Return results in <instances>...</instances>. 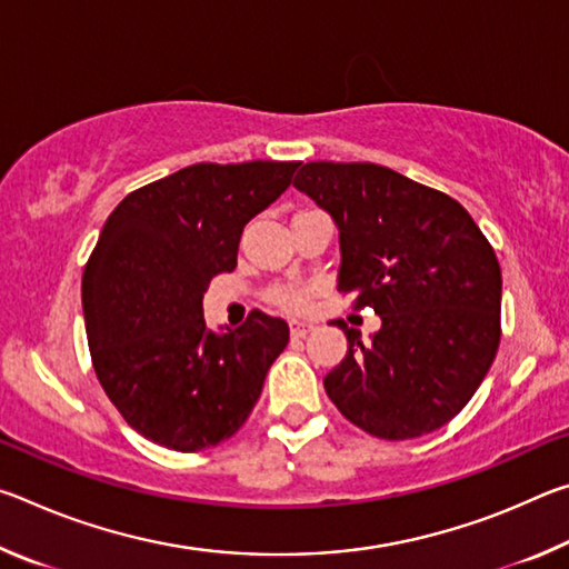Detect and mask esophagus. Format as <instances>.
I'll use <instances>...</instances> for the list:
<instances>
[{"mask_svg":"<svg viewBox=\"0 0 569 569\" xmlns=\"http://www.w3.org/2000/svg\"><path fill=\"white\" fill-rule=\"evenodd\" d=\"M313 326L311 323H301V321H291V336L293 339H303V336L311 331Z\"/></svg>","mask_w":569,"mask_h":569,"instance_id":"34e87169","label":"esophagus"}]
</instances>
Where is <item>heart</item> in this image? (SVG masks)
<instances>
[{"instance_id":"heart-1","label":"heart","mask_w":569,"mask_h":569,"mask_svg":"<svg viewBox=\"0 0 569 569\" xmlns=\"http://www.w3.org/2000/svg\"><path fill=\"white\" fill-rule=\"evenodd\" d=\"M271 301L288 313H301L311 306V288L298 286V283L276 286L271 291Z\"/></svg>"}]
</instances>
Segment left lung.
<instances>
[{"label":"left lung","instance_id":"1","mask_svg":"<svg viewBox=\"0 0 569 569\" xmlns=\"http://www.w3.org/2000/svg\"><path fill=\"white\" fill-rule=\"evenodd\" d=\"M293 186L333 216L339 291L371 308V341L341 319L349 351L323 387L366 435L401 441L445 427L475 397L502 339L495 248L447 192L373 162H306Z\"/></svg>","mask_w":569,"mask_h":569}]
</instances>
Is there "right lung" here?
<instances>
[{
  "label": "right lung",
  "instance_id": "obj_1",
  "mask_svg": "<svg viewBox=\"0 0 569 569\" xmlns=\"http://www.w3.org/2000/svg\"><path fill=\"white\" fill-rule=\"evenodd\" d=\"M298 166L198 162L132 190L104 220L82 273L92 366L122 419L156 445L200 451L233 437L286 349V321L263 311L208 331L203 293L233 271L246 223Z\"/></svg>",
  "mask_w": 569,
  "mask_h": 569
}]
</instances>
